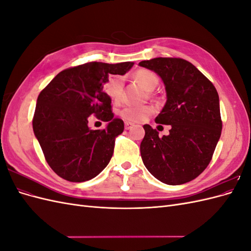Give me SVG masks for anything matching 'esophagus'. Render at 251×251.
<instances>
[{"label":"esophagus","instance_id":"esophagus-1","mask_svg":"<svg viewBox=\"0 0 251 251\" xmlns=\"http://www.w3.org/2000/svg\"><path fill=\"white\" fill-rule=\"evenodd\" d=\"M125 126H126V130H130V128L133 126V124L132 123H128V121H126Z\"/></svg>","mask_w":251,"mask_h":251}]
</instances>
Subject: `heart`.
<instances>
[{
	"label": "heart",
	"mask_w": 251,
	"mask_h": 251,
	"mask_svg": "<svg viewBox=\"0 0 251 251\" xmlns=\"http://www.w3.org/2000/svg\"><path fill=\"white\" fill-rule=\"evenodd\" d=\"M134 79L139 85L146 89L147 91L154 90L159 83V77L157 74L151 70L140 69L136 71L133 75ZM104 89L114 100H120L124 90V80L121 77L113 76L110 77L105 83ZM153 108L151 105H142V107H125L119 112V115L126 121H133V123H139L144 119H147L151 113Z\"/></svg>",
	"instance_id": "b5f03b06"
}]
</instances>
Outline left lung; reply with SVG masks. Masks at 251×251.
<instances>
[{"label":"left lung","mask_w":251,"mask_h":251,"mask_svg":"<svg viewBox=\"0 0 251 251\" xmlns=\"http://www.w3.org/2000/svg\"><path fill=\"white\" fill-rule=\"evenodd\" d=\"M139 65L162 78L168 100L155 121L172 126L168 136L159 137L151 126H143L142 161L163 183H186L207 168L221 136L218 92L204 74L183 58L156 57Z\"/></svg>","instance_id":"obj_1"}]
</instances>
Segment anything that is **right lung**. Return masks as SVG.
Returning <instances> with one entry per match:
<instances>
[{"label":"right lung","instance_id":"1","mask_svg":"<svg viewBox=\"0 0 251 251\" xmlns=\"http://www.w3.org/2000/svg\"><path fill=\"white\" fill-rule=\"evenodd\" d=\"M134 63L91 62L59 72L37 97L32 126L52 171L70 182L96 177L110 162L124 121L114 118L111 97L103 91L112 75H124ZM91 115L109 121L107 128L91 130Z\"/></svg>","mask_w":251,"mask_h":251}]
</instances>
